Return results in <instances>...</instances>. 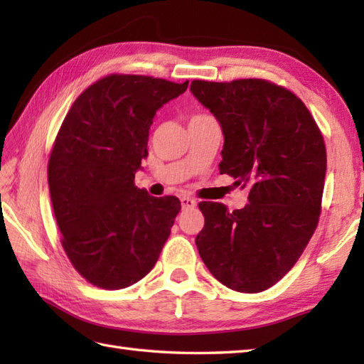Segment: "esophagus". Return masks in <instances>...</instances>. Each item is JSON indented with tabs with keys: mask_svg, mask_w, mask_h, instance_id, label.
<instances>
[{
	"mask_svg": "<svg viewBox=\"0 0 364 364\" xmlns=\"http://www.w3.org/2000/svg\"><path fill=\"white\" fill-rule=\"evenodd\" d=\"M181 206L184 210H192V208L197 206V202L194 198H189V197H181Z\"/></svg>",
	"mask_w": 364,
	"mask_h": 364,
	"instance_id": "obj_1",
	"label": "esophagus"
}]
</instances>
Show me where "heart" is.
I'll use <instances>...</instances> for the list:
<instances>
[{"label": "heart", "instance_id": "1", "mask_svg": "<svg viewBox=\"0 0 364 364\" xmlns=\"http://www.w3.org/2000/svg\"><path fill=\"white\" fill-rule=\"evenodd\" d=\"M198 117H206V115H197V117H194V119H198Z\"/></svg>", "mask_w": 364, "mask_h": 364}]
</instances>
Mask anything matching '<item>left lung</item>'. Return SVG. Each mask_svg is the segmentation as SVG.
Returning a JSON list of instances; mask_svg holds the SVG:
<instances>
[{
    "label": "left lung",
    "instance_id": "1",
    "mask_svg": "<svg viewBox=\"0 0 364 364\" xmlns=\"http://www.w3.org/2000/svg\"><path fill=\"white\" fill-rule=\"evenodd\" d=\"M191 92L220 123V173L249 188L242 210L198 205V253L227 288L261 292L289 272L318 227L326 144L301 100L272 82L196 80Z\"/></svg>",
    "mask_w": 364,
    "mask_h": 364
}]
</instances>
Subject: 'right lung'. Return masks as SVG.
<instances>
[{"mask_svg":"<svg viewBox=\"0 0 364 364\" xmlns=\"http://www.w3.org/2000/svg\"><path fill=\"white\" fill-rule=\"evenodd\" d=\"M111 75L75 100L54 142L48 184L63 247L92 284L122 289L156 264L181 203L134 186L156 111L188 89Z\"/></svg>","mask_w":364,"mask_h":364,"instance_id":"add662e5","label":"right lung"}]
</instances>
